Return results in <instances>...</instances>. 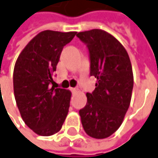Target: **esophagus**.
Here are the masks:
<instances>
[{"mask_svg": "<svg viewBox=\"0 0 158 158\" xmlns=\"http://www.w3.org/2000/svg\"><path fill=\"white\" fill-rule=\"evenodd\" d=\"M70 90H71V92H72V93H76V92H78V89H77V88L71 87Z\"/></svg>", "mask_w": 158, "mask_h": 158, "instance_id": "obj_1", "label": "esophagus"}]
</instances>
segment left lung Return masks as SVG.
I'll list each match as a JSON object with an SVG mask.
<instances>
[{"instance_id":"8db88e82","label":"left lung","mask_w":158,"mask_h":158,"mask_svg":"<svg viewBox=\"0 0 158 158\" xmlns=\"http://www.w3.org/2000/svg\"><path fill=\"white\" fill-rule=\"evenodd\" d=\"M77 37L87 47L90 75L97 79L87 103L79 110L81 123L90 137L102 139L119 128L128 110L133 89L132 67L125 48L101 29L80 32Z\"/></svg>"}]
</instances>
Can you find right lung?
<instances>
[{
    "label": "right lung",
    "instance_id": "1",
    "mask_svg": "<svg viewBox=\"0 0 158 158\" xmlns=\"http://www.w3.org/2000/svg\"><path fill=\"white\" fill-rule=\"evenodd\" d=\"M76 34L40 32L16 60L13 79L16 104L25 124L40 136L58 132L68 113L71 92L52 85L62 49Z\"/></svg>",
    "mask_w": 158,
    "mask_h": 158
}]
</instances>
